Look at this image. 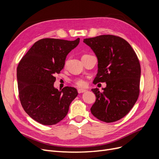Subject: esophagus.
Wrapping results in <instances>:
<instances>
[{"instance_id":"1","label":"esophagus","mask_w":159,"mask_h":159,"mask_svg":"<svg viewBox=\"0 0 159 159\" xmlns=\"http://www.w3.org/2000/svg\"><path fill=\"white\" fill-rule=\"evenodd\" d=\"M78 91L79 93H84V92H85V91H86V89H78Z\"/></svg>"}]
</instances>
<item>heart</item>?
<instances>
[{"label":"heart","instance_id":"1","mask_svg":"<svg viewBox=\"0 0 159 159\" xmlns=\"http://www.w3.org/2000/svg\"><path fill=\"white\" fill-rule=\"evenodd\" d=\"M74 83L79 87H84L86 84L85 81L81 78H77L74 80Z\"/></svg>","mask_w":159,"mask_h":159}]
</instances>
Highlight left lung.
<instances>
[{
	"mask_svg": "<svg viewBox=\"0 0 159 159\" xmlns=\"http://www.w3.org/2000/svg\"><path fill=\"white\" fill-rule=\"evenodd\" d=\"M84 42L98 57L93 84H107L103 91L91 89L96 100L91 112L100 121H117L128 114L139 98L141 66L137 56L125 40L117 36L101 35L85 38Z\"/></svg>",
	"mask_w": 159,
	"mask_h": 159,
	"instance_id": "left-lung-1",
	"label": "left lung"
}]
</instances>
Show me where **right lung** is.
<instances>
[{
	"instance_id": "1",
	"label": "right lung",
	"mask_w": 159,
	"mask_h": 159,
	"mask_svg": "<svg viewBox=\"0 0 159 159\" xmlns=\"http://www.w3.org/2000/svg\"><path fill=\"white\" fill-rule=\"evenodd\" d=\"M74 41L43 38L35 42L17 67L19 98L26 113L36 121L52 125L68 114L70 105L78 95L77 89L54 87L55 74L64 68L66 56L78 45Z\"/></svg>"
}]
</instances>
